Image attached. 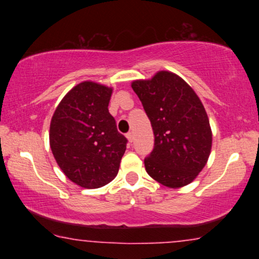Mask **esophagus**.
<instances>
[{
    "instance_id": "obj_1",
    "label": "esophagus",
    "mask_w": 259,
    "mask_h": 259,
    "mask_svg": "<svg viewBox=\"0 0 259 259\" xmlns=\"http://www.w3.org/2000/svg\"><path fill=\"white\" fill-rule=\"evenodd\" d=\"M126 138H127V140L130 141V143H132V141H133V133H132V132L127 133V134H126Z\"/></svg>"
}]
</instances>
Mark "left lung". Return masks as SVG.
<instances>
[{"label": "left lung", "instance_id": "left-lung-1", "mask_svg": "<svg viewBox=\"0 0 259 259\" xmlns=\"http://www.w3.org/2000/svg\"><path fill=\"white\" fill-rule=\"evenodd\" d=\"M150 119L154 148L145 159L146 172L169 189L189 185L211 153L212 131L203 102L176 73L159 70L131 83Z\"/></svg>", "mask_w": 259, "mask_h": 259}]
</instances>
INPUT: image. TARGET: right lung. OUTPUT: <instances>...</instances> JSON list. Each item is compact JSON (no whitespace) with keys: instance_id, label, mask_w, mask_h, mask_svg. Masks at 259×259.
I'll list each match as a JSON object with an SVG mask.
<instances>
[{"instance_id":"1","label":"right lung","mask_w":259,"mask_h":259,"mask_svg":"<svg viewBox=\"0 0 259 259\" xmlns=\"http://www.w3.org/2000/svg\"><path fill=\"white\" fill-rule=\"evenodd\" d=\"M113 88L95 81L74 86L56 107L49 145L59 167L83 189L107 185L119 172L127 139L108 112Z\"/></svg>"}]
</instances>
